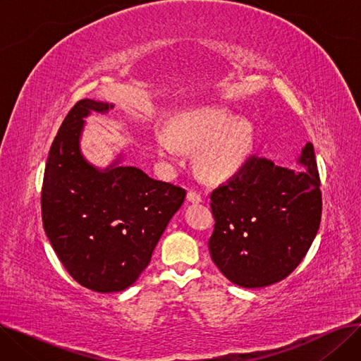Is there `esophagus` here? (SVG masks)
<instances>
[{
    "mask_svg": "<svg viewBox=\"0 0 361 361\" xmlns=\"http://www.w3.org/2000/svg\"><path fill=\"white\" fill-rule=\"evenodd\" d=\"M187 200L192 202V203H200L202 202V196L197 192L190 190V192L187 193Z\"/></svg>",
    "mask_w": 361,
    "mask_h": 361,
    "instance_id": "34e87169",
    "label": "esophagus"
}]
</instances>
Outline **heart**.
I'll return each instance as SVG.
<instances>
[{
  "mask_svg": "<svg viewBox=\"0 0 361 361\" xmlns=\"http://www.w3.org/2000/svg\"><path fill=\"white\" fill-rule=\"evenodd\" d=\"M161 155H174L178 146L197 149L196 165L211 181L231 177L247 159L253 131L247 120L237 118L221 108H204L181 116L174 121L173 135L166 128L157 133Z\"/></svg>",
  "mask_w": 361,
  "mask_h": 361,
  "instance_id": "obj_1",
  "label": "heart"
}]
</instances>
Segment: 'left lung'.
<instances>
[{"label":"left lung","instance_id":"left-lung-1","mask_svg":"<svg viewBox=\"0 0 361 361\" xmlns=\"http://www.w3.org/2000/svg\"><path fill=\"white\" fill-rule=\"evenodd\" d=\"M297 164L287 168L250 157L211 193L209 252L225 278L240 287H268L287 278L317 234L322 193L310 142Z\"/></svg>","mask_w":361,"mask_h":361}]
</instances>
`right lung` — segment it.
Returning <instances> with one entry per match:
<instances>
[{"instance_id": "right-lung-1", "label": "right lung", "mask_w": 361, "mask_h": 361, "mask_svg": "<svg viewBox=\"0 0 361 361\" xmlns=\"http://www.w3.org/2000/svg\"><path fill=\"white\" fill-rule=\"evenodd\" d=\"M112 108L82 99L70 109L49 149L41 197L52 249L74 281L98 293L137 281L185 197L178 185L120 165L121 155L105 169L83 158V118Z\"/></svg>"}]
</instances>
